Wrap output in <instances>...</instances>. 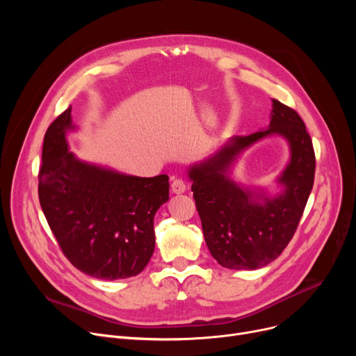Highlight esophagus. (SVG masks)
I'll use <instances>...</instances> for the list:
<instances>
[{
    "instance_id": "obj_1",
    "label": "esophagus",
    "mask_w": 356,
    "mask_h": 356,
    "mask_svg": "<svg viewBox=\"0 0 356 356\" xmlns=\"http://www.w3.org/2000/svg\"><path fill=\"white\" fill-rule=\"evenodd\" d=\"M172 192L175 195H180V193H184L186 192V183L181 180V179H175L172 181Z\"/></svg>"
}]
</instances>
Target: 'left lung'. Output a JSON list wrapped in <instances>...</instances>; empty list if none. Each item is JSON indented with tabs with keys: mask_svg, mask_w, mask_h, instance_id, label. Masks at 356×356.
Returning <instances> with one entry per match:
<instances>
[{
	"mask_svg": "<svg viewBox=\"0 0 356 356\" xmlns=\"http://www.w3.org/2000/svg\"><path fill=\"white\" fill-rule=\"evenodd\" d=\"M270 135L291 145V161L275 197L250 191L230 179V167L244 149ZM314 149L300 115L273 99L270 125L251 136H235L218 153L189 167L193 199L204 241L218 263L231 270L270 264L291 241L314 180Z\"/></svg>",
	"mask_w": 356,
	"mask_h": 356,
	"instance_id": "obj_1",
	"label": "left lung"
}]
</instances>
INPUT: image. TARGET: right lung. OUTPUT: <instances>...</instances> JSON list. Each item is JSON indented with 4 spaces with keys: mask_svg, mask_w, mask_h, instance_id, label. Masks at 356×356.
Instances as JSON below:
<instances>
[{
    "mask_svg": "<svg viewBox=\"0 0 356 356\" xmlns=\"http://www.w3.org/2000/svg\"><path fill=\"white\" fill-rule=\"evenodd\" d=\"M72 106L46 131L39 199L66 258L101 280L140 274L154 252V215L168 200V176L137 177L81 161L69 152Z\"/></svg>",
    "mask_w": 356,
    "mask_h": 356,
    "instance_id": "1",
    "label": "right lung"
}]
</instances>
